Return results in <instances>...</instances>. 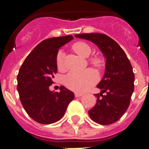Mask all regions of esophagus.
<instances>
[{
    "label": "esophagus",
    "mask_w": 149,
    "mask_h": 149,
    "mask_svg": "<svg viewBox=\"0 0 149 149\" xmlns=\"http://www.w3.org/2000/svg\"><path fill=\"white\" fill-rule=\"evenodd\" d=\"M81 96H83V93H75V97H80Z\"/></svg>",
    "instance_id": "obj_1"
}]
</instances>
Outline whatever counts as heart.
I'll use <instances>...</instances> for the list:
<instances>
[{"label":"heart","instance_id":"b5f03b06","mask_svg":"<svg viewBox=\"0 0 149 149\" xmlns=\"http://www.w3.org/2000/svg\"><path fill=\"white\" fill-rule=\"evenodd\" d=\"M72 51L83 57H87L92 52L90 45L84 41H77L71 46ZM93 67L101 69L105 65V59L100 55H94L88 59ZM56 65L59 70L65 69L64 55L59 52L56 56ZM98 77L97 73L90 68L81 72H70L63 79V83L66 87L75 92H85L97 83Z\"/></svg>","mask_w":149,"mask_h":149}]
</instances>
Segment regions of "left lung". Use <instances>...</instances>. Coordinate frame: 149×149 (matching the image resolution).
<instances>
[{
    "label": "left lung",
    "mask_w": 149,
    "mask_h": 149,
    "mask_svg": "<svg viewBox=\"0 0 149 149\" xmlns=\"http://www.w3.org/2000/svg\"><path fill=\"white\" fill-rule=\"evenodd\" d=\"M96 44L106 58L105 73L97 87V104L88 111L93 121L100 125L113 124L128 109L134 91L135 76L125 51L111 37L103 33L75 35Z\"/></svg>",
    "instance_id": "8db88e82"
}]
</instances>
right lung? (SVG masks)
Here are the masks:
<instances>
[{
	"mask_svg": "<svg viewBox=\"0 0 149 149\" xmlns=\"http://www.w3.org/2000/svg\"><path fill=\"white\" fill-rule=\"evenodd\" d=\"M73 37H52L44 40L27 56L17 75V91L23 108L35 121L49 125L65 115L74 93L64 86L52 93L49 86L57 72L56 56L60 47Z\"/></svg>",
	"mask_w": 149,
	"mask_h": 149,
	"instance_id": "1",
	"label": "right lung"
}]
</instances>
